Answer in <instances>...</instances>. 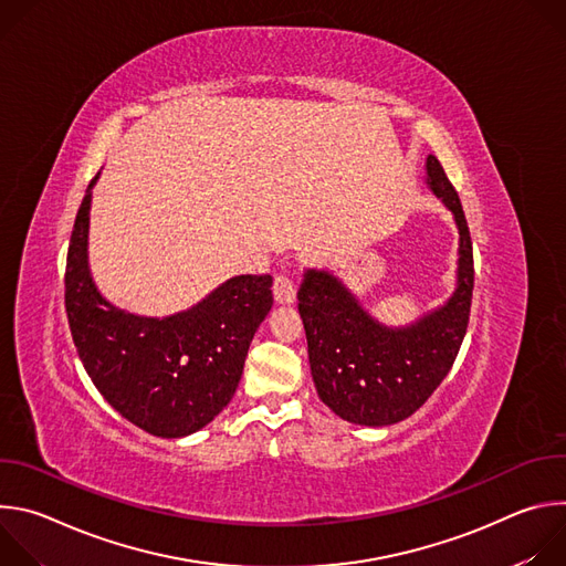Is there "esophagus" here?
Instances as JSON below:
<instances>
[{"instance_id":"esophagus-1","label":"esophagus","mask_w":566,"mask_h":566,"mask_svg":"<svg viewBox=\"0 0 566 566\" xmlns=\"http://www.w3.org/2000/svg\"><path fill=\"white\" fill-rule=\"evenodd\" d=\"M273 295L280 304L295 302V282L289 275H277L273 282Z\"/></svg>"}]
</instances>
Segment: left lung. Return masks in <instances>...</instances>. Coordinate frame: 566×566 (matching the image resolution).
<instances>
[{
  "instance_id": "8db88e82",
  "label": "left lung",
  "mask_w": 566,
  "mask_h": 566,
  "mask_svg": "<svg viewBox=\"0 0 566 566\" xmlns=\"http://www.w3.org/2000/svg\"><path fill=\"white\" fill-rule=\"evenodd\" d=\"M426 186L459 230L457 284L450 297L408 325H385L327 269H306L297 289L308 365L319 400L340 419L385 428L412 417L448 376L465 336L474 269L457 190L437 156L426 158Z\"/></svg>"
}]
</instances>
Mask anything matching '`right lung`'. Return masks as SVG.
<instances>
[{
  "label": "right lung",
  "mask_w": 566,
  "mask_h": 566,
  "mask_svg": "<svg viewBox=\"0 0 566 566\" xmlns=\"http://www.w3.org/2000/svg\"><path fill=\"white\" fill-rule=\"evenodd\" d=\"M92 179L75 214L64 275L71 336L92 382L136 428L181 439L230 402L251 340L273 306L271 275H237L190 308L140 315L109 302L90 269Z\"/></svg>",
  "instance_id": "obj_1"
}]
</instances>
